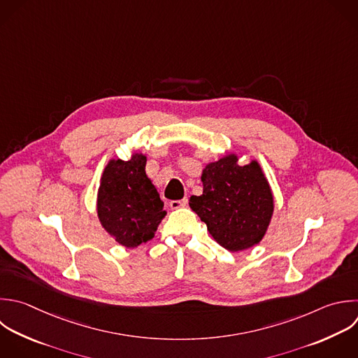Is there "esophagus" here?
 I'll return each mask as SVG.
<instances>
[{
	"label": "esophagus",
	"instance_id": "esophagus-1",
	"mask_svg": "<svg viewBox=\"0 0 358 358\" xmlns=\"http://www.w3.org/2000/svg\"><path fill=\"white\" fill-rule=\"evenodd\" d=\"M186 206H187V199L186 197L182 199V200H172L169 203V207L172 210H178V208H182V207H186Z\"/></svg>",
	"mask_w": 358,
	"mask_h": 358
}]
</instances>
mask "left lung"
Here are the masks:
<instances>
[{
	"label": "left lung",
	"instance_id": "1",
	"mask_svg": "<svg viewBox=\"0 0 358 358\" xmlns=\"http://www.w3.org/2000/svg\"><path fill=\"white\" fill-rule=\"evenodd\" d=\"M203 194L192 196L190 208L206 222L210 235L229 252L257 245L270 224L274 200L257 161L238 165L236 154H227L206 165Z\"/></svg>",
	"mask_w": 358,
	"mask_h": 358
}]
</instances>
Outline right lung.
Here are the masks:
<instances>
[{
	"instance_id": "right-lung-1",
	"label": "right lung",
	"mask_w": 358,
	"mask_h": 358,
	"mask_svg": "<svg viewBox=\"0 0 358 358\" xmlns=\"http://www.w3.org/2000/svg\"><path fill=\"white\" fill-rule=\"evenodd\" d=\"M147 157L134 152L129 161L110 159L103 169L96 211L102 227L117 243L137 248L154 238L166 215L164 201L145 173Z\"/></svg>"
}]
</instances>
